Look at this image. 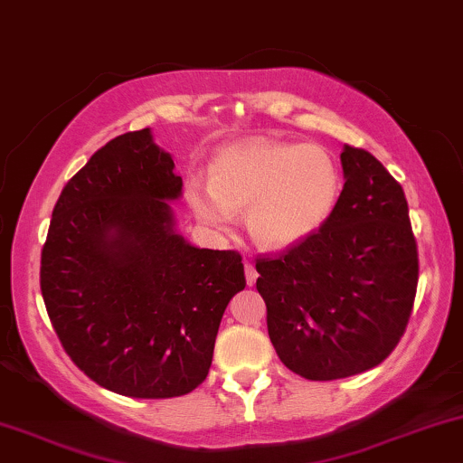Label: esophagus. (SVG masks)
<instances>
[{"label": "esophagus", "mask_w": 463, "mask_h": 463, "mask_svg": "<svg viewBox=\"0 0 463 463\" xmlns=\"http://www.w3.org/2000/svg\"><path fill=\"white\" fill-rule=\"evenodd\" d=\"M256 279H258V273H256L254 264L248 262L245 264V281H248V286H254Z\"/></svg>", "instance_id": "34e87169"}]
</instances>
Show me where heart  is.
<instances>
[{"instance_id": "b5f03b06", "label": "heart", "mask_w": 463, "mask_h": 463, "mask_svg": "<svg viewBox=\"0 0 463 463\" xmlns=\"http://www.w3.org/2000/svg\"><path fill=\"white\" fill-rule=\"evenodd\" d=\"M341 196V171L316 144L254 137L215 154L209 182L190 175L186 199L196 218L228 231L248 207L251 239L267 250H289L324 228Z\"/></svg>"}]
</instances>
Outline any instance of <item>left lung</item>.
<instances>
[{
    "label": "left lung",
    "instance_id": "obj_1",
    "mask_svg": "<svg viewBox=\"0 0 463 463\" xmlns=\"http://www.w3.org/2000/svg\"><path fill=\"white\" fill-rule=\"evenodd\" d=\"M335 213L305 243L256 260L270 343L289 371L335 381L381 364L409 324L419 260L404 190L345 146Z\"/></svg>",
    "mask_w": 463,
    "mask_h": 463
}]
</instances>
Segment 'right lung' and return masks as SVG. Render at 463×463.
<instances>
[{
    "instance_id": "right-lung-1",
    "label": "right lung",
    "mask_w": 463,
    "mask_h": 463,
    "mask_svg": "<svg viewBox=\"0 0 463 463\" xmlns=\"http://www.w3.org/2000/svg\"><path fill=\"white\" fill-rule=\"evenodd\" d=\"M174 169L150 128L108 141L67 182L42 250V296L67 355L128 398L199 387L245 288L237 251L194 248L175 231Z\"/></svg>"
}]
</instances>
